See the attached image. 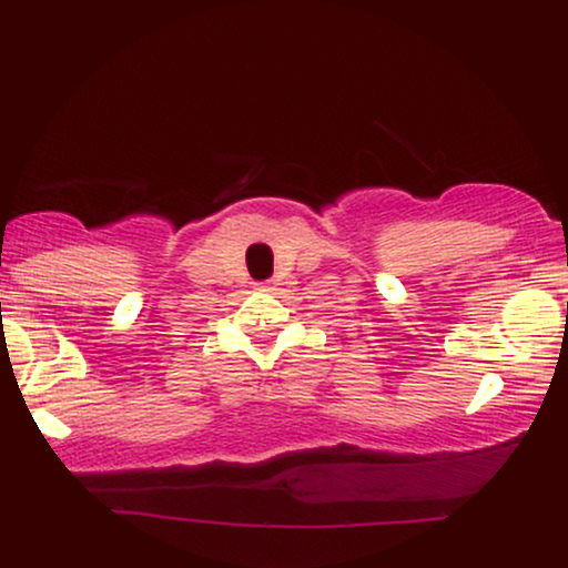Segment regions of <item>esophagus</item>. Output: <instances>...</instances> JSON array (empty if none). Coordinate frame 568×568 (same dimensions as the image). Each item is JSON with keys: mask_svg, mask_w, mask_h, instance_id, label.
I'll return each mask as SVG.
<instances>
[{"mask_svg": "<svg viewBox=\"0 0 568 568\" xmlns=\"http://www.w3.org/2000/svg\"><path fill=\"white\" fill-rule=\"evenodd\" d=\"M276 286H278V282L274 278V282H268V284H266V292H276Z\"/></svg>", "mask_w": 568, "mask_h": 568, "instance_id": "1", "label": "esophagus"}]
</instances>
